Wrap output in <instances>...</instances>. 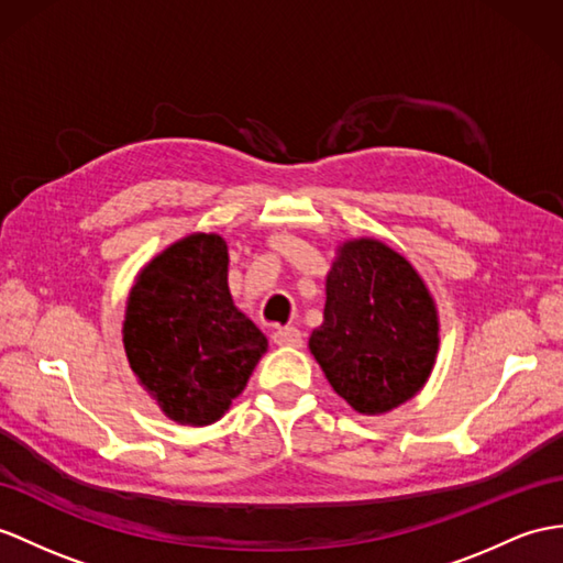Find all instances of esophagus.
Masks as SVG:
<instances>
[{"instance_id": "34e87169", "label": "esophagus", "mask_w": 563, "mask_h": 563, "mask_svg": "<svg viewBox=\"0 0 563 563\" xmlns=\"http://www.w3.org/2000/svg\"><path fill=\"white\" fill-rule=\"evenodd\" d=\"M272 339H274V344H279V346H300V344H303V334H300V329H296V327H277V329H274Z\"/></svg>"}]
</instances>
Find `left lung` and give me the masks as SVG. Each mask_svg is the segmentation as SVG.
<instances>
[{
	"label": "left lung",
	"mask_w": 563,
	"mask_h": 563,
	"mask_svg": "<svg viewBox=\"0 0 563 563\" xmlns=\"http://www.w3.org/2000/svg\"><path fill=\"white\" fill-rule=\"evenodd\" d=\"M434 300L406 257L373 239L351 241L327 277L324 322L310 351L329 385L358 413L408 401L440 346Z\"/></svg>",
	"instance_id": "obj_1"
}]
</instances>
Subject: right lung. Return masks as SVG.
Here are the masks:
<instances>
[{
  "mask_svg": "<svg viewBox=\"0 0 563 563\" xmlns=\"http://www.w3.org/2000/svg\"><path fill=\"white\" fill-rule=\"evenodd\" d=\"M227 265L224 239L194 234L157 255L129 296L131 369L176 422L222 418L267 351L265 334L231 300Z\"/></svg>",
  "mask_w": 563,
  "mask_h": 563,
  "instance_id": "add662e5",
  "label": "right lung"
}]
</instances>
